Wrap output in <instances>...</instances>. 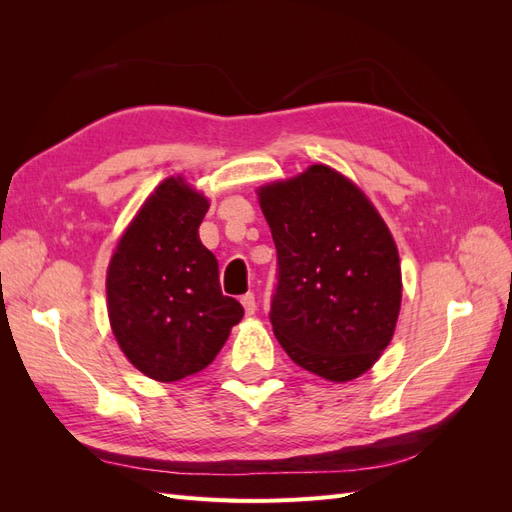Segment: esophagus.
<instances>
[{
	"label": "esophagus",
	"instance_id": "obj_1",
	"mask_svg": "<svg viewBox=\"0 0 512 512\" xmlns=\"http://www.w3.org/2000/svg\"><path fill=\"white\" fill-rule=\"evenodd\" d=\"M241 305H243V309H245V316H254L256 314V297L252 292H247L245 297H241Z\"/></svg>",
	"mask_w": 512,
	"mask_h": 512
}]
</instances>
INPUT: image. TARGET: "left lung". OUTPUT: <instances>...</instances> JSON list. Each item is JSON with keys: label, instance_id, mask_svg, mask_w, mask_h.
Returning a JSON list of instances; mask_svg holds the SVG:
<instances>
[{"label": "left lung", "instance_id": "1", "mask_svg": "<svg viewBox=\"0 0 512 512\" xmlns=\"http://www.w3.org/2000/svg\"><path fill=\"white\" fill-rule=\"evenodd\" d=\"M280 262L277 342L329 382L363 376L391 344L401 309L397 243L352 179L312 164L256 190Z\"/></svg>", "mask_w": 512, "mask_h": 512}]
</instances>
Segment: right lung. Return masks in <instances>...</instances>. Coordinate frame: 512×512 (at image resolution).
<instances>
[{
  "label": "right lung",
  "mask_w": 512,
  "mask_h": 512,
  "mask_svg": "<svg viewBox=\"0 0 512 512\" xmlns=\"http://www.w3.org/2000/svg\"><path fill=\"white\" fill-rule=\"evenodd\" d=\"M209 198L166 177L121 232L106 269V309L126 359L156 382L205 369L243 318L220 290L218 260L198 239Z\"/></svg>",
  "instance_id": "right-lung-1"
}]
</instances>
